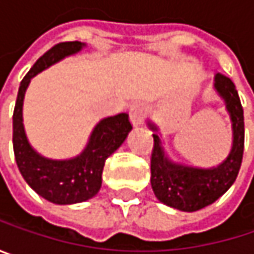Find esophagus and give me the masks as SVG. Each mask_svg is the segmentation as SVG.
<instances>
[{"mask_svg":"<svg viewBox=\"0 0 254 254\" xmlns=\"http://www.w3.org/2000/svg\"><path fill=\"white\" fill-rule=\"evenodd\" d=\"M145 115H147V107H145L144 103H135L129 109V118H130V122L135 127H138V125L142 124Z\"/></svg>","mask_w":254,"mask_h":254,"instance_id":"obj_1","label":"esophagus"}]
</instances>
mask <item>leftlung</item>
<instances>
[{
    "label": "left lung",
    "mask_w": 254,
    "mask_h": 254,
    "mask_svg": "<svg viewBox=\"0 0 254 254\" xmlns=\"http://www.w3.org/2000/svg\"><path fill=\"white\" fill-rule=\"evenodd\" d=\"M213 86L224 98L232 124V147L228 157L215 168L203 169L179 165L165 154L159 127L148 122L154 132L151 153V188L166 206L182 212H195L224 195L237 179L244 151V115L234 82L222 73L215 75Z\"/></svg>",
    "instance_id": "8db88e82"
}]
</instances>
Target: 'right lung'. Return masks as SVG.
I'll list each match as a JSON object with an SVG mask.
<instances>
[{
    "label": "right lung",
    "mask_w": 254,
    "mask_h": 254,
    "mask_svg": "<svg viewBox=\"0 0 254 254\" xmlns=\"http://www.w3.org/2000/svg\"><path fill=\"white\" fill-rule=\"evenodd\" d=\"M83 47L85 44L79 41L60 42L39 57L20 82L13 113V148L17 168L35 192L56 204H73L92 198L101 188L106 159L124 144L132 129L127 113L101 119L92 129L83 151L67 160L47 159L29 144L23 127V98L30 79Z\"/></svg>",
    "instance_id": "obj_1"
}]
</instances>
